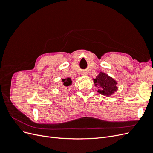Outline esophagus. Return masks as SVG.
<instances>
[{
	"label": "esophagus",
	"mask_w": 153,
	"mask_h": 153,
	"mask_svg": "<svg viewBox=\"0 0 153 153\" xmlns=\"http://www.w3.org/2000/svg\"><path fill=\"white\" fill-rule=\"evenodd\" d=\"M82 75H87V72H85V71L82 72Z\"/></svg>",
	"instance_id": "obj_1"
}]
</instances>
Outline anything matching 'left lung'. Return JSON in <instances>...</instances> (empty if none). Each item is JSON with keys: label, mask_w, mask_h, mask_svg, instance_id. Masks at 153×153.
I'll use <instances>...</instances> for the list:
<instances>
[{"label": "left lung", "mask_w": 153, "mask_h": 153, "mask_svg": "<svg viewBox=\"0 0 153 153\" xmlns=\"http://www.w3.org/2000/svg\"><path fill=\"white\" fill-rule=\"evenodd\" d=\"M93 80L95 86L99 88L98 92L102 95L110 96L117 90L116 81L103 72H100Z\"/></svg>", "instance_id": "obj_1"}]
</instances>
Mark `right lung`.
Returning a JSON list of instances; mask_svg holds the SVG:
<instances>
[{
	"mask_svg": "<svg viewBox=\"0 0 153 153\" xmlns=\"http://www.w3.org/2000/svg\"><path fill=\"white\" fill-rule=\"evenodd\" d=\"M62 82L63 83V85L65 87H68L71 85L72 84V81L71 80L70 78H64V79H62Z\"/></svg>",
	"mask_w": 153,
	"mask_h": 153,
	"instance_id": "obj_1",
	"label": "right lung"
}]
</instances>
